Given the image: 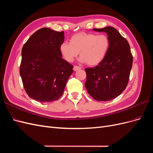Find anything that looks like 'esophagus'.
<instances>
[{"label": "esophagus", "instance_id": "esophagus-1", "mask_svg": "<svg viewBox=\"0 0 153 153\" xmlns=\"http://www.w3.org/2000/svg\"><path fill=\"white\" fill-rule=\"evenodd\" d=\"M81 69V68L80 66H75L73 67V70L75 71L79 70V69Z\"/></svg>", "mask_w": 153, "mask_h": 153}]
</instances>
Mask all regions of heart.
<instances>
[{
  "label": "heart",
  "mask_w": 153,
  "mask_h": 153,
  "mask_svg": "<svg viewBox=\"0 0 153 153\" xmlns=\"http://www.w3.org/2000/svg\"><path fill=\"white\" fill-rule=\"evenodd\" d=\"M110 41L106 34L78 33L73 35L70 43L64 41L59 46L60 53L66 61L73 62L79 54V61L89 66H96L107 55Z\"/></svg>",
  "instance_id": "heart-1"
}]
</instances>
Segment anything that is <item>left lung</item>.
Returning <instances> with one entry per match:
<instances>
[{
    "label": "left lung",
    "instance_id": "obj_1",
    "mask_svg": "<svg viewBox=\"0 0 153 153\" xmlns=\"http://www.w3.org/2000/svg\"><path fill=\"white\" fill-rule=\"evenodd\" d=\"M104 32L110 41L108 52L103 61L94 68H85V86L95 100L107 101L121 94L126 89L133 64L128 41L112 27L93 29Z\"/></svg>",
    "mask_w": 153,
    "mask_h": 153
}]
</instances>
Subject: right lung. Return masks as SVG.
<instances>
[{
	"instance_id": "add662e5",
	"label": "right lung",
	"mask_w": 153,
	"mask_h": 153,
	"mask_svg": "<svg viewBox=\"0 0 153 153\" xmlns=\"http://www.w3.org/2000/svg\"><path fill=\"white\" fill-rule=\"evenodd\" d=\"M64 32L44 27L35 32L22 50L20 74L25 92L41 103L61 97L73 66L62 58Z\"/></svg>"
}]
</instances>
